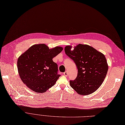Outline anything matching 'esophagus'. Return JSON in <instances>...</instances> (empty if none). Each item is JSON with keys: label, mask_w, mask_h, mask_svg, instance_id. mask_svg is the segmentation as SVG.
Segmentation results:
<instances>
[{"label": "esophagus", "mask_w": 125, "mask_h": 125, "mask_svg": "<svg viewBox=\"0 0 125 125\" xmlns=\"http://www.w3.org/2000/svg\"><path fill=\"white\" fill-rule=\"evenodd\" d=\"M63 75L65 76H68V72L67 71H66V72H64L63 73Z\"/></svg>", "instance_id": "esophagus-1"}]
</instances>
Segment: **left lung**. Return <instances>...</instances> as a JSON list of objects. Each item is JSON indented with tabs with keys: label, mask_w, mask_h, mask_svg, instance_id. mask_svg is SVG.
<instances>
[{
	"label": "left lung",
	"mask_w": 125,
	"mask_h": 125,
	"mask_svg": "<svg viewBox=\"0 0 125 125\" xmlns=\"http://www.w3.org/2000/svg\"><path fill=\"white\" fill-rule=\"evenodd\" d=\"M72 46L64 48L66 54L75 63L78 74L70 86L79 94L93 93L102 84L108 70L105 55L93 47L78 44L71 50Z\"/></svg>",
	"instance_id": "obj_1"
}]
</instances>
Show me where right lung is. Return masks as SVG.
I'll use <instances>...</instances> for the list:
<instances>
[{"mask_svg":"<svg viewBox=\"0 0 125 125\" xmlns=\"http://www.w3.org/2000/svg\"><path fill=\"white\" fill-rule=\"evenodd\" d=\"M62 50L59 46L49 49L44 44L31 46L18 59V71L22 82L38 93H45L53 86L61 75L52 59Z\"/></svg>","mask_w":125,"mask_h":125,"instance_id":"right-lung-1","label":"right lung"}]
</instances>
